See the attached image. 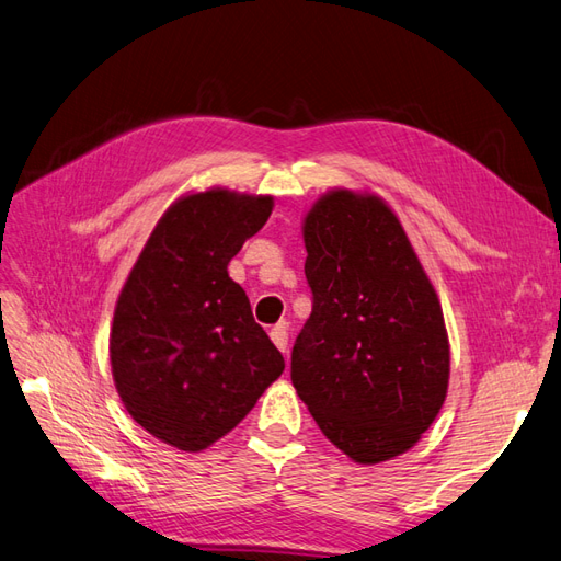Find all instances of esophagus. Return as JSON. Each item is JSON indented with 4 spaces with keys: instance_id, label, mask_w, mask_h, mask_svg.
I'll return each mask as SVG.
<instances>
[{
    "instance_id": "obj_1",
    "label": "esophagus",
    "mask_w": 561,
    "mask_h": 561,
    "mask_svg": "<svg viewBox=\"0 0 561 561\" xmlns=\"http://www.w3.org/2000/svg\"><path fill=\"white\" fill-rule=\"evenodd\" d=\"M270 339H272V343H275V346H277L282 353H286V348H289V324L279 322V324L272 327V329H270Z\"/></svg>"
}]
</instances>
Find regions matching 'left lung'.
<instances>
[{
    "label": "left lung",
    "instance_id": "1",
    "mask_svg": "<svg viewBox=\"0 0 561 561\" xmlns=\"http://www.w3.org/2000/svg\"><path fill=\"white\" fill-rule=\"evenodd\" d=\"M312 312L291 381L322 434L357 465L408 453L448 396L438 294L386 201L346 186L304 218Z\"/></svg>",
    "mask_w": 561,
    "mask_h": 561
}]
</instances>
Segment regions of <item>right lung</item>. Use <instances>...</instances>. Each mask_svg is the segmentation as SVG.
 I'll return each mask as SVG.
<instances>
[{
    "instance_id": "right-lung-1",
    "label": "right lung",
    "mask_w": 561,
    "mask_h": 561,
    "mask_svg": "<svg viewBox=\"0 0 561 561\" xmlns=\"http://www.w3.org/2000/svg\"><path fill=\"white\" fill-rule=\"evenodd\" d=\"M275 206L227 186L180 196L161 215L113 312V383L158 440L201 453L229 434L284 371L227 265Z\"/></svg>"
}]
</instances>
